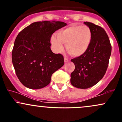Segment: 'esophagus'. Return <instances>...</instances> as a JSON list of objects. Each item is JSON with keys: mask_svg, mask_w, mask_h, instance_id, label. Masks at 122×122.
<instances>
[{"mask_svg": "<svg viewBox=\"0 0 122 122\" xmlns=\"http://www.w3.org/2000/svg\"><path fill=\"white\" fill-rule=\"evenodd\" d=\"M69 61V60L68 59V58H67V57H64V62H68Z\"/></svg>", "mask_w": 122, "mask_h": 122, "instance_id": "esophagus-1", "label": "esophagus"}]
</instances>
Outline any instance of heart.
Masks as SVG:
<instances>
[{
    "mask_svg": "<svg viewBox=\"0 0 122 122\" xmlns=\"http://www.w3.org/2000/svg\"><path fill=\"white\" fill-rule=\"evenodd\" d=\"M92 37V31L88 26L73 25L58 31L56 37L52 36L50 42L56 52L60 53L64 50V43L66 44V49L69 54L79 57L88 50Z\"/></svg>",
    "mask_w": 122,
    "mask_h": 122,
    "instance_id": "b5f03b06",
    "label": "heart"
}]
</instances>
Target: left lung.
<instances>
[{
  "mask_svg": "<svg viewBox=\"0 0 122 122\" xmlns=\"http://www.w3.org/2000/svg\"><path fill=\"white\" fill-rule=\"evenodd\" d=\"M92 31L91 42L85 54L71 60L75 69L71 75V83L80 89L92 87L103 77L111 53V45L105 30L91 22H84Z\"/></svg>",
  "mask_w": 122,
  "mask_h": 122,
  "instance_id": "obj_1",
  "label": "left lung"
}]
</instances>
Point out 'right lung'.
Listing matches in <instances>:
<instances>
[{
  "label": "right lung",
  "mask_w": 122,
  "mask_h": 122,
  "mask_svg": "<svg viewBox=\"0 0 122 122\" xmlns=\"http://www.w3.org/2000/svg\"><path fill=\"white\" fill-rule=\"evenodd\" d=\"M66 25L60 21L34 22L18 34L12 61L18 79L26 87L37 89L47 86L52 74L64 65V57L52 52L50 41L51 35Z\"/></svg>",
  "instance_id": "add662e5"
}]
</instances>
